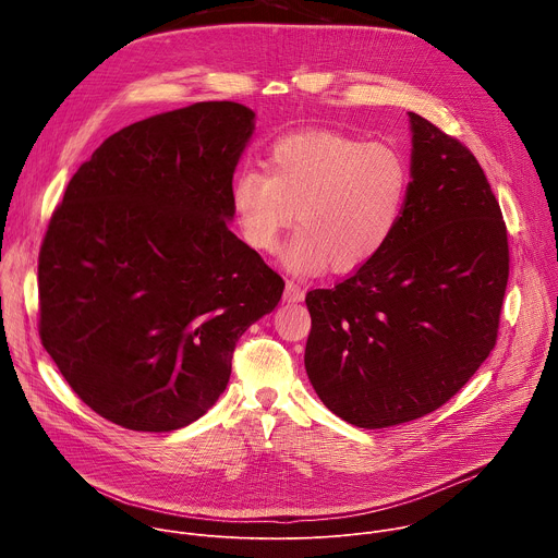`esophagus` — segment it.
<instances>
[{
	"instance_id": "esophagus-1",
	"label": "esophagus",
	"mask_w": 558,
	"mask_h": 558,
	"mask_svg": "<svg viewBox=\"0 0 558 558\" xmlns=\"http://www.w3.org/2000/svg\"><path fill=\"white\" fill-rule=\"evenodd\" d=\"M282 298H284V302H302V300H304V291H302L298 284L287 282Z\"/></svg>"
}]
</instances>
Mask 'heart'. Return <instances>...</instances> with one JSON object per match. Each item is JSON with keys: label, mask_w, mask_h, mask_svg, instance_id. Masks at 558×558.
I'll return each instance as SVG.
<instances>
[{"label": "heart", "mask_w": 558, "mask_h": 558, "mask_svg": "<svg viewBox=\"0 0 558 558\" xmlns=\"http://www.w3.org/2000/svg\"><path fill=\"white\" fill-rule=\"evenodd\" d=\"M411 190L402 151L336 130H302L278 138L267 174L233 179L231 203L247 243L265 254L280 233L300 227L284 247L291 274L311 276L327 265L351 274L377 258L400 227Z\"/></svg>", "instance_id": "b5f03b06"}]
</instances>
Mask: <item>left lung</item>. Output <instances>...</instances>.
Segmentation results:
<instances>
[{
  "label": "left lung",
  "instance_id": "1",
  "mask_svg": "<svg viewBox=\"0 0 558 558\" xmlns=\"http://www.w3.org/2000/svg\"><path fill=\"white\" fill-rule=\"evenodd\" d=\"M409 201L384 252L333 289L306 293V375L360 428L437 411L497 342L510 254L490 183L457 138L409 112Z\"/></svg>",
  "mask_w": 558,
  "mask_h": 558
}]
</instances>
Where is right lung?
<instances>
[{
  "label": "right lung",
  "mask_w": 558,
  "mask_h": 558,
  "mask_svg": "<svg viewBox=\"0 0 558 558\" xmlns=\"http://www.w3.org/2000/svg\"><path fill=\"white\" fill-rule=\"evenodd\" d=\"M256 114L203 101L108 136L70 179L39 252V336L95 413L143 433L203 417L235 342L284 282L245 245L231 181Z\"/></svg>",
  "instance_id": "obj_1"
}]
</instances>
